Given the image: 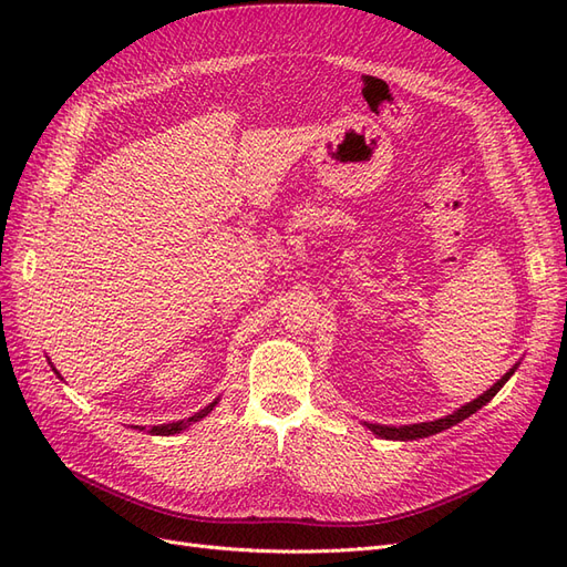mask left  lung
<instances>
[{
  "label": "left lung",
  "mask_w": 567,
  "mask_h": 567,
  "mask_svg": "<svg viewBox=\"0 0 567 567\" xmlns=\"http://www.w3.org/2000/svg\"><path fill=\"white\" fill-rule=\"evenodd\" d=\"M518 364L513 367L511 371H506V375H502L499 381H496L487 392L480 394L477 400L463 404L461 409H456L454 414L444 416V419H437V421H427V423H411V425H379V423H364L371 433H375L379 437H385V440H419V437H427V435H435V433H442L447 431V427L461 423L463 419H468L471 414H475L477 409H483L496 392H499L504 388V383L511 379L513 373H516Z\"/></svg>",
  "instance_id": "left-lung-1"
}]
</instances>
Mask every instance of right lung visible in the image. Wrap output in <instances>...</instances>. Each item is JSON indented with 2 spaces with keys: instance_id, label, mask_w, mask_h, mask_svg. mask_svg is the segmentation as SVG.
Returning <instances> with one entry per match:
<instances>
[{
  "instance_id": "1",
  "label": "right lung",
  "mask_w": 567,
  "mask_h": 567,
  "mask_svg": "<svg viewBox=\"0 0 567 567\" xmlns=\"http://www.w3.org/2000/svg\"><path fill=\"white\" fill-rule=\"evenodd\" d=\"M51 364V362H49ZM51 369H54V367H51ZM54 373L59 375V379H61V373L54 369ZM217 404V400L213 402V404H208V406H205V409H200L198 411V414H194V416H188V419H184V421H177V423H163V425H153L151 427V433L153 435H175V433H179V431H184V427H188V425H192V423H196V421H200L203 416H208L210 414V411H213V406ZM136 427H140V425H136ZM140 431H144V427H140Z\"/></svg>"
}]
</instances>
